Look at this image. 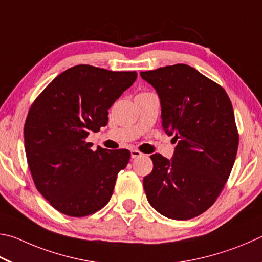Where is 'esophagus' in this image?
I'll list each match as a JSON object with an SVG mask.
<instances>
[{
	"instance_id": "obj_1",
	"label": "esophagus",
	"mask_w": 262,
	"mask_h": 262,
	"mask_svg": "<svg viewBox=\"0 0 262 262\" xmlns=\"http://www.w3.org/2000/svg\"><path fill=\"white\" fill-rule=\"evenodd\" d=\"M141 155H143V153L139 152V150H137V149H132V150H131V158H132V159L140 158Z\"/></svg>"
}]
</instances>
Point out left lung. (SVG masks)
<instances>
[{
    "label": "left lung",
    "mask_w": 262,
    "mask_h": 262,
    "mask_svg": "<svg viewBox=\"0 0 262 262\" xmlns=\"http://www.w3.org/2000/svg\"><path fill=\"white\" fill-rule=\"evenodd\" d=\"M158 92L162 127L177 141L171 160L150 155L144 178L147 200L166 217L190 220L221 193L235 163L239 136L222 86L186 64L140 72Z\"/></svg>",
    "instance_id": "left-lung-1"
}]
</instances>
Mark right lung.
<instances>
[{"label":"right lung","mask_w":262,"mask_h":262,"mask_svg":"<svg viewBox=\"0 0 262 262\" xmlns=\"http://www.w3.org/2000/svg\"><path fill=\"white\" fill-rule=\"evenodd\" d=\"M137 79L136 71H109L87 64L58 75L27 114L24 141L36 189L59 213L94 214L108 204L127 149H91L86 138L108 123V109Z\"/></svg>","instance_id":"1"}]
</instances>
